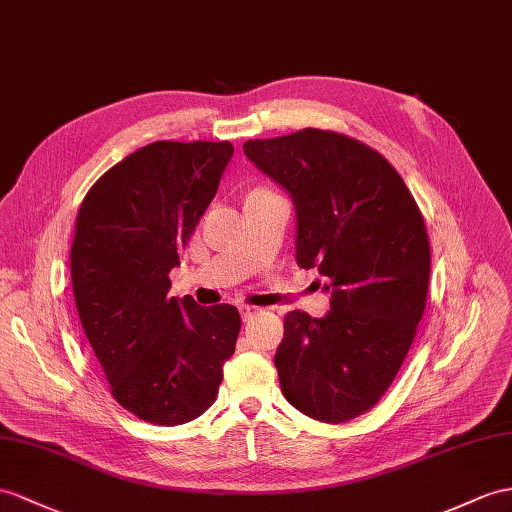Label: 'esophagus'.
Wrapping results in <instances>:
<instances>
[{"mask_svg": "<svg viewBox=\"0 0 512 512\" xmlns=\"http://www.w3.org/2000/svg\"><path fill=\"white\" fill-rule=\"evenodd\" d=\"M239 313H241V319H243V321H249V319H252V317L258 313V308H254V306H241Z\"/></svg>", "mask_w": 512, "mask_h": 512, "instance_id": "esophagus-1", "label": "esophagus"}]
</instances>
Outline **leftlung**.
<instances>
[{"label":"left lung","mask_w":512,"mask_h":512,"mask_svg":"<svg viewBox=\"0 0 512 512\" xmlns=\"http://www.w3.org/2000/svg\"><path fill=\"white\" fill-rule=\"evenodd\" d=\"M243 152L293 199L297 265L328 280L326 317H284L273 356L282 395L299 413L345 423L380 400L415 339L426 226L391 162L350 136L306 128Z\"/></svg>","instance_id":"left-lung-1"}]
</instances>
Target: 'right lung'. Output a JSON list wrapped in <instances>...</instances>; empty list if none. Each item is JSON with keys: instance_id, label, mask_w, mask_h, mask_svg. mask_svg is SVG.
Segmentation results:
<instances>
[{"instance_id": "add662e5", "label": "right lung", "mask_w": 512, "mask_h": 512, "mask_svg": "<svg viewBox=\"0 0 512 512\" xmlns=\"http://www.w3.org/2000/svg\"><path fill=\"white\" fill-rule=\"evenodd\" d=\"M232 154L228 141L149 143L110 167L78 213L71 280L84 334L115 400L156 426L217 400L241 330L230 304L167 295Z\"/></svg>"}]
</instances>
